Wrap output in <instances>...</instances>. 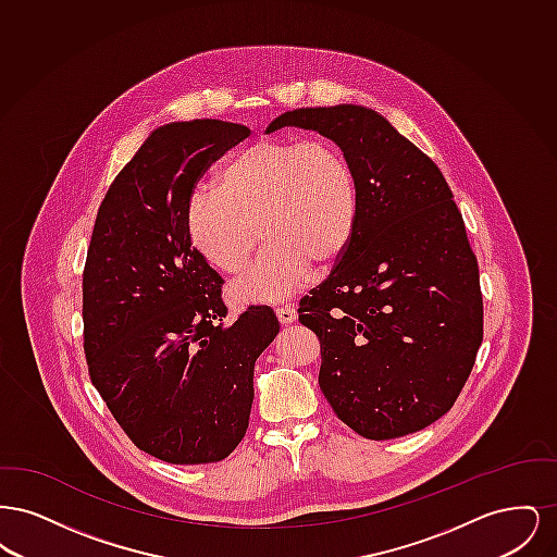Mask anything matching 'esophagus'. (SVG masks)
Segmentation results:
<instances>
[{"label": "esophagus", "mask_w": 557, "mask_h": 557, "mask_svg": "<svg viewBox=\"0 0 557 557\" xmlns=\"http://www.w3.org/2000/svg\"><path fill=\"white\" fill-rule=\"evenodd\" d=\"M275 315L280 319V323L288 325V323L296 321V309H294V307H277V309H275Z\"/></svg>", "instance_id": "obj_1"}]
</instances>
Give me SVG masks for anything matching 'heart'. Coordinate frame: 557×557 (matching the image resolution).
<instances>
[{"mask_svg":"<svg viewBox=\"0 0 557 557\" xmlns=\"http://www.w3.org/2000/svg\"><path fill=\"white\" fill-rule=\"evenodd\" d=\"M212 187L191 196L186 216L189 242L209 265L242 275L269 239L234 290L242 300L288 298L311 265L321 271L343 259L359 225L355 169L327 137L261 139L223 160Z\"/></svg>","mask_w":557,"mask_h":557,"instance_id":"obj_1","label":"heart"}]
</instances>
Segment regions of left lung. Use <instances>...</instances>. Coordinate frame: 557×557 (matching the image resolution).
Here are the masks:
<instances>
[{
	"label": "left lung",
	"instance_id": "left-lung-1",
	"mask_svg": "<svg viewBox=\"0 0 557 557\" xmlns=\"http://www.w3.org/2000/svg\"><path fill=\"white\" fill-rule=\"evenodd\" d=\"M302 127L334 139L361 198L355 238L298 305L318 334L319 388L371 441L443 418L482 345L476 255L441 169L375 110L298 108L267 132Z\"/></svg>",
	"mask_w": 557,
	"mask_h": 557
}]
</instances>
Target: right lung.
Returning <instances> with one entry per match:
<instances>
[{"label":"right lung","instance_id":"obj_1","mask_svg":"<svg viewBox=\"0 0 557 557\" xmlns=\"http://www.w3.org/2000/svg\"><path fill=\"white\" fill-rule=\"evenodd\" d=\"M248 135L216 119L154 129L108 187L87 250L89 377L133 445L166 463H212L238 447L255 361L280 332L265 305L223 323V280L187 236L196 182Z\"/></svg>","mask_w":557,"mask_h":557}]
</instances>
